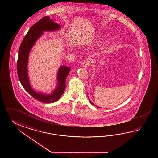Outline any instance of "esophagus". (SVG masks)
I'll list each match as a JSON object with an SVG mask.
<instances>
[{
    "label": "esophagus",
    "instance_id": "34e87169",
    "mask_svg": "<svg viewBox=\"0 0 158 158\" xmlns=\"http://www.w3.org/2000/svg\"><path fill=\"white\" fill-rule=\"evenodd\" d=\"M90 65V62L86 60L84 61H83V62L81 63V66H82V67H89Z\"/></svg>",
    "mask_w": 158,
    "mask_h": 158
}]
</instances>
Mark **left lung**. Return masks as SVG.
I'll list each match as a JSON object with an SVG mask.
<instances>
[{"mask_svg": "<svg viewBox=\"0 0 158 158\" xmlns=\"http://www.w3.org/2000/svg\"><path fill=\"white\" fill-rule=\"evenodd\" d=\"M90 103H91V104H93V105H94V106H95V105H94V104H93V103H92V102H91V101H90Z\"/></svg>", "mask_w": 158, "mask_h": 158, "instance_id": "1", "label": "left lung"}]
</instances>
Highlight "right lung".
Here are the masks:
<instances>
[{"instance_id": "right-lung-1", "label": "right lung", "mask_w": 158, "mask_h": 158, "mask_svg": "<svg viewBox=\"0 0 158 158\" xmlns=\"http://www.w3.org/2000/svg\"><path fill=\"white\" fill-rule=\"evenodd\" d=\"M60 28L58 24L53 22L49 16L42 17L40 20L34 24L30 27L21 44L19 50L17 62V71L18 77L21 84L27 92L38 101L46 103H54L60 98L64 93L65 89V81L71 71L68 67L60 68L57 79L59 84L57 88L50 95H46L36 93L31 89L27 74V64L28 55L30 49L33 47L38 38L42 34L44 31H54Z\"/></svg>"}]
</instances>
